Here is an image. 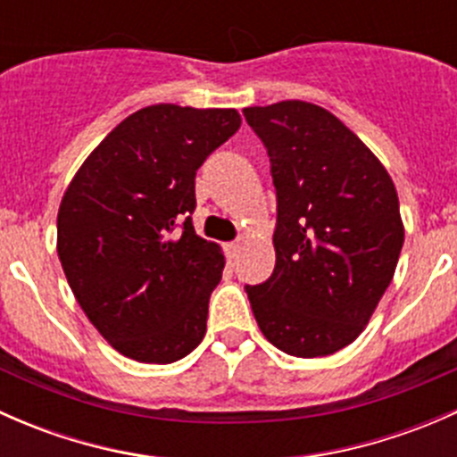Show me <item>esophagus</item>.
<instances>
[{
  "label": "esophagus",
  "instance_id": "34e87169",
  "mask_svg": "<svg viewBox=\"0 0 457 457\" xmlns=\"http://www.w3.org/2000/svg\"><path fill=\"white\" fill-rule=\"evenodd\" d=\"M238 250H241V243H228V245H225V256H228V261H234V258L238 256Z\"/></svg>",
  "mask_w": 457,
  "mask_h": 457
}]
</instances>
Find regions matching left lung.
I'll list each match as a JSON object with an SVG mask.
<instances>
[{"label":"left lung","instance_id":"1","mask_svg":"<svg viewBox=\"0 0 457 457\" xmlns=\"http://www.w3.org/2000/svg\"><path fill=\"white\" fill-rule=\"evenodd\" d=\"M276 187V265L245 292L262 336L296 358L347 347L394 278L404 225L385 165L338 117L307 101L243 110Z\"/></svg>","mask_w":457,"mask_h":457}]
</instances>
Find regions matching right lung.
<instances>
[{
    "label": "right lung",
    "mask_w": 457,
    "mask_h": 457,
    "mask_svg": "<svg viewBox=\"0 0 457 457\" xmlns=\"http://www.w3.org/2000/svg\"><path fill=\"white\" fill-rule=\"evenodd\" d=\"M238 128L234 108L147 105L90 152L63 195V274L87 320L132 361L170 365L205 336L225 258L195 232V179Z\"/></svg>",
    "instance_id": "obj_1"
}]
</instances>
